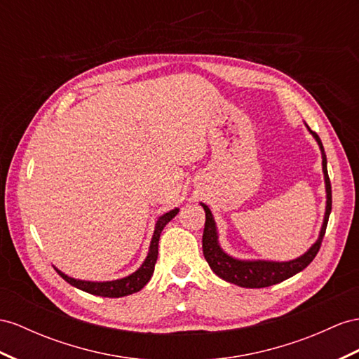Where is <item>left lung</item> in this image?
Returning a JSON list of instances; mask_svg holds the SVG:
<instances>
[{
	"mask_svg": "<svg viewBox=\"0 0 359 359\" xmlns=\"http://www.w3.org/2000/svg\"><path fill=\"white\" fill-rule=\"evenodd\" d=\"M308 130L312 133V136L316 137V141L320 145L321 150V158H323V172H325V183H326V214H325V222L323 226H321L320 236L317 243L311 247V249L300 256V258L288 261V262H273V261H240L235 259L232 256L226 255L222 247L218 244V236H217V227L215 222L212 218V214L206 205L201 203L205 209L206 214V222H205V231H203V255L205 259L208 261L209 267L212 269V271L219 276V278L240 285V287L244 288H265L270 287V285H276L285 279L291 278V276L297 274L303 269H306L308 265L312 262V259L316 258L321 241H323V236L327 227V219L330 215V209H332V189H330V180L327 176V165H326V154L323 144H321L320 137L316 132H312L308 127Z\"/></svg>",
	"mask_w": 359,
	"mask_h": 359,
	"instance_id": "left-lung-1",
	"label": "left lung"
}]
</instances>
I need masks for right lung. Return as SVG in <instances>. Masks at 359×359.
<instances>
[{"mask_svg": "<svg viewBox=\"0 0 359 359\" xmlns=\"http://www.w3.org/2000/svg\"><path fill=\"white\" fill-rule=\"evenodd\" d=\"M179 209H172L170 212L163 214L158 223H156L154 227V233L151 238V244H150V250L149 256H147L144 264L137 269L133 274L127 276L124 279H118V280H110V282H88V280H77L72 279L69 276L63 274L60 270L56 269V271L65 279L68 283H71L72 287H76L81 291H86L89 294H94V296H101V297H124L128 296V294H133L136 291L142 290L147 282L150 280L154 271V264L158 261V247H159V238L161 232L163 231V227L167 226L168 222L177 215Z\"/></svg>", "mask_w": 359, "mask_h": 359, "instance_id": "right-lung-1", "label": "right lung"}]
</instances>
